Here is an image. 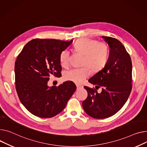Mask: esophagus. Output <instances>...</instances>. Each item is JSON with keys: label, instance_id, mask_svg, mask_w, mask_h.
Instances as JSON below:
<instances>
[{"label": "esophagus", "instance_id": "1", "mask_svg": "<svg viewBox=\"0 0 147 147\" xmlns=\"http://www.w3.org/2000/svg\"><path fill=\"white\" fill-rule=\"evenodd\" d=\"M76 86H77V90L81 89H82V88L83 87V86L82 85H80V84H77Z\"/></svg>", "mask_w": 147, "mask_h": 147}]
</instances>
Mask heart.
Masks as SVG:
<instances>
[{"label": "heart", "mask_w": 147, "mask_h": 147, "mask_svg": "<svg viewBox=\"0 0 147 147\" xmlns=\"http://www.w3.org/2000/svg\"><path fill=\"white\" fill-rule=\"evenodd\" d=\"M74 48L76 51L84 55L83 65L87 67L70 69L65 73L64 76L66 80L77 84L82 83L89 76V67L92 72H98L105 66L108 59V46L103 42L87 38H80L75 42ZM60 61L63 67L69 64L70 53L67 50L61 53Z\"/></svg>", "instance_id": "b5f03b06"}]
</instances>
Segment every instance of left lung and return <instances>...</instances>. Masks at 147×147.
Returning <instances> with one entry per match:
<instances>
[{
  "label": "left lung",
  "mask_w": 147,
  "mask_h": 147,
  "mask_svg": "<svg viewBox=\"0 0 147 147\" xmlns=\"http://www.w3.org/2000/svg\"><path fill=\"white\" fill-rule=\"evenodd\" d=\"M110 47L104 67L88 80L102 92L84 86L87 99L82 103L85 112L96 119L109 118L118 112L128 100L132 90V62L123 44L116 38L102 36Z\"/></svg>",
  "instance_id": "8db88e82"
}]
</instances>
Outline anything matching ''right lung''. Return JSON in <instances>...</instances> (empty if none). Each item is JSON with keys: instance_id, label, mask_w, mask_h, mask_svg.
I'll list each match as a JSON object with an SVG mask.
<instances>
[{"instance_id": "add662e5", "label": "right lung", "mask_w": 147, "mask_h": 147, "mask_svg": "<svg viewBox=\"0 0 147 147\" xmlns=\"http://www.w3.org/2000/svg\"><path fill=\"white\" fill-rule=\"evenodd\" d=\"M73 42L53 39L28 42L15 64L16 90L22 104L32 114L49 118L60 113L76 90L71 81L49 87L50 76H61V53Z\"/></svg>"}]
</instances>
